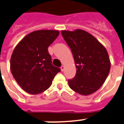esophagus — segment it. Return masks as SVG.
Instances as JSON below:
<instances>
[{
	"instance_id": "34e87169",
	"label": "esophagus",
	"mask_w": 124,
	"mask_h": 124,
	"mask_svg": "<svg viewBox=\"0 0 124 124\" xmlns=\"http://www.w3.org/2000/svg\"><path fill=\"white\" fill-rule=\"evenodd\" d=\"M60 69H61V71H62V72H63V71L65 70L64 66H61V68H60Z\"/></svg>"
}]
</instances>
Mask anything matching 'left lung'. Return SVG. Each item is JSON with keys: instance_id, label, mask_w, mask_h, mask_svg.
Listing matches in <instances>:
<instances>
[{"instance_id": "obj_1", "label": "left lung", "mask_w": 124, "mask_h": 124, "mask_svg": "<svg viewBox=\"0 0 124 124\" xmlns=\"http://www.w3.org/2000/svg\"><path fill=\"white\" fill-rule=\"evenodd\" d=\"M61 33L72 51L77 68L74 78L68 80L69 86L80 95H91L102 86L109 74L111 62L107 51L84 30H63Z\"/></svg>"}]
</instances>
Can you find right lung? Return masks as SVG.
Returning a JSON list of instances; mask_svg holds the SVG:
<instances>
[{"label":"right lung","instance_id":"obj_1","mask_svg":"<svg viewBox=\"0 0 124 124\" xmlns=\"http://www.w3.org/2000/svg\"><path fill=\"white\" fill-rule=\"evenodd\" d=\"M58 30H38L25 36L11 55V73L25 92L36 95L47 90L60 69L52 64L47 48L58 36Z\"/></svg>","mask_w":124,"mask_h":124}]
</instances>
